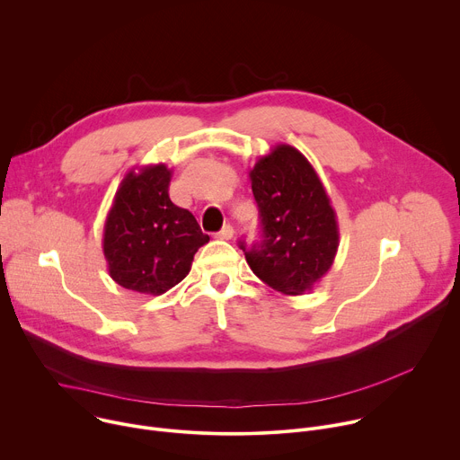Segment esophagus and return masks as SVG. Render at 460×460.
<instances>
[{
    "label": "esophagus",
    "mask_w": 460,
    "mask_h": 460,
    "mask_svg": "<svg viewBox=\"0 0 460 460\" xmlns=\"http://www.w3.org/2000/svg\"><path fill=\"white\" fill-rule=\"evenodd\" d=\"M233 234H234V229H233V226H224L218 233H217V236L220 238V240H231L233 238Z\"/></svg>",
    "instance_id": "obj_1"
}]
</instances>
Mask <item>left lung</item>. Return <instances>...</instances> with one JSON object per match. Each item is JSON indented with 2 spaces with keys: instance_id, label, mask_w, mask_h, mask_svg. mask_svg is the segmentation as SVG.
Masks as SVG:
<instances>
[{
  "instance_id": "1",
  "label": "left lung",
  "mask_w": 460,
  "mask_h": 460,
  "mask_svg": "<svg viewBox=\"0 0 460 460\" xmlns=\"http://www.w3.org/2000/svg\"><path fill=\"white\" fill-rule=\"evenodd\" d=\"M261 240L245 249L252 273L282 295H304L332 270L339 224L316 171L295 147L279 144L249 171Z\"/></svg>"
}]
</instances>
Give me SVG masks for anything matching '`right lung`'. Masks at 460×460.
Returning <instances> with one entry per match:
<instances>
[{"label": "right lung", "instance_id": "obj_1", "mask_svg": "<svg viewBox=\"0 0 460 460\" xmlns=\"http://www.w3.org/2000/svg\"><path fill=\"white\" fill-rule=\"evenodd\" d=\"M172 171L165 164L133 169L121 180L103 227L111 279L125 289L162 295L181 282L194 252L209 236L169 199Z\"/></svg>", "mask_w": 460, "mask_h": 460}]
</instances>
